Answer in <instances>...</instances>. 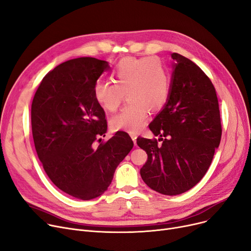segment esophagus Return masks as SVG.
I'll return each instance as SVG.
<instances>
[{
	"label": "esophagus",
	"mask_w": 251,
	"mask_h": 251,
	"mask_svg": "<svg viewBox=\"0 0 251 251\" xmlns=\"http://www.w3.org/2000/svg\"><path fill=\"white\" fill-rule=\"evenodd\" d=\"M130 136H131V138H132V140H133L134 144H136V138H137V135H136L135 133H131V134H130Z\"/></svg>",
	"instance_id": "obj_1"
}]
</instances>
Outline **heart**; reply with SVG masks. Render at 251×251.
<instances>
[{"mask_svg": "<svg viewBox=\"0 0 251 251\" xmlns=\"http://www.w3.org/2000/svg\"><path fill=\"white\" fill-rule=\"evenodd\" d=\"M111 76L114 83L96 82L94 97L105 112L113 113L126 95L128 102L112 118L111 126L136 132L146 121L148 110H159L168 99L170 76L166 66L155 57H127L116 65Z\"/></svg>", "mask_w": 251, "mask_h": 251, "instance_id": "b5f03b06", "label": "heart"}]
</instances>
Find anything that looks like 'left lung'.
Returning <instances> with one entry per match:
<instances>
[{"label": "left lung", "instance_id": "left-lung-1", "mask_svg": "<svg viewBox=\"0 0 251 251\" xmlns=\"http://www.w3.org/2000/svg\"><path fill=\"white\" fill-rule=\"evenodd\" d=\"M173 78L168 101L150 124L156 139L137 138L148 161L140 169L152 190L177 195L191 189L205 175L222 135L219 101L206 74L184 56L173 52Z\"/></svg>", "mask_w": 251, "mask_h": 251}]
</instances>
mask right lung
Masks as SVG:
<instances>
[{
  "label": "right lung",
  "mask_w": 251,
  "mask_h": 251,
  "mask_svg": "<svg viewBox=\"0 0 251 251\" xmlns=\"http://www.w3.org/2000/svg\"><path fill=\"white\" fill-rule=\"evenodd\" d=\"M109 68L108 62L90 57L64 62L43 78L31 103L32 136L44 170L59 189L82 201L108 189L133 148L124 131L108 141L99 138L108 124L94 86Z\"/></svg>",
  "instance_id": "1"
}]
</instances>
